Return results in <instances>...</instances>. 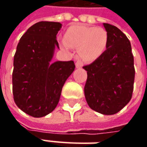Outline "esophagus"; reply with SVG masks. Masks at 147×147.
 <instances>
[{
	"mask_svg": "<svg viewBox=\"0 0 147 147\" xmlns=\"http://www.w3.org/2000/svg\"><path fill=\"white\" fill-rule=\"evenodd\" d=\"M75 65H76V68H78V69H80V68H82V66H83V64H82V62L79 61V60H78L76 63H75Z\"/></svg>",
	"mask_w": 147,
	"mask_h": 147,
	"instance_id": "obj_1",
	"label": "esophagus"
}]
</instances>
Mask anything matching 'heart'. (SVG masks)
I'll return each mask as SVG.
<instances>
[{"label": "heart", "instance_id": "1", "mask_svg": "<svg viewBox=\"0 0 147 147\" xmlns=\"http://www.w3.org/2000/svg\"><path fill=\"white\" fill-rule=\"evenodd\" d=\"M108 45L107 32L102 28L85 25L69 27L61 42V47L69 51L78 48V55L85 62H92L100 58Z\"/></svg>", "mask_w": 147, "mask_h": 147}]
</instances>
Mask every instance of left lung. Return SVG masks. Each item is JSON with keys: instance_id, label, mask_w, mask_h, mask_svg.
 <instances>
[{"instance_id": "8db88e82", "label": "left lung", "mask_w": 147, "mask_h": 147, "mask_svg": "<svg viewBox=\"0 0 147 147\" xmlns=\"http://www.w3.org/2000/svg\"><path fill=\"white\" fill-rule=\"evenodd\" d=\"M108 34V45L102 55L91 65L84 94L92 110L102 115L118 113L130 101L135 69L131 43L117 27L103 24Z\"/></svg>"}]
</instances>
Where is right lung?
Returning a JSON list of instances; mask_svg holds the SVG:
<instances>
[{"label": "right lung", "instance_id": "obj_1", "mask_svg": "<svg viewBox=\"0 0 147 147\" xmlns=\"http://www.w3.org/2000/svg\"><path fill=\"white\" fill-rule=\"evenodd\" d=\"M62 24L42 21L21 37L14 57L12 74L15 104L28 115L41 118L58 105L62 88L75 69L73 60L53 62L59 49L56 35Z\"/></svg>", "mask_w": 147, "mask_h": 147}]
</instances>
